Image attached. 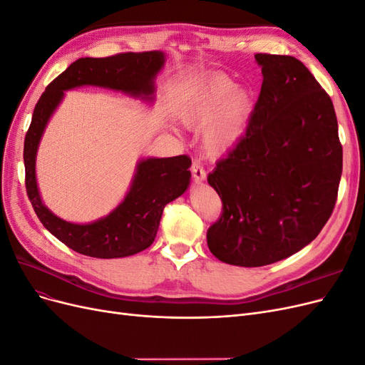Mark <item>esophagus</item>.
I'll return each mask as SVG.
<instances>
[{
	"label": "esophagus",
	"mask_w": 365,
	"mask_h": 365,
	"mask_svg": "<svg viewBox=\"0 0 365 365\" xmlns=\"http://www.w3.org/2000/svg\"><path fill=\"white\" fill-rule=\"evenodd\" d=\"M192 175L195 182H202L205 180V170L200 161H193L192 164Z\"/></svg>",
	"instance_id": "esophagus-1"
}]
</instances>
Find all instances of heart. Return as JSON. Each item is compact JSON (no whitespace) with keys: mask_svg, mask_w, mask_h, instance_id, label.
I'll use <instances>...</instances> for the list:
<instances>
[{"mask_svg":"<svg viewBox=\"0 0 365 365\" xmlns=\"http://www.w3.org/2000/svg\"><path fill=\"white\" fill-rule=\"evenodd\" d=\"M235 85L225 74L212 76L193 85L178 106L185 126L202 128L201 146L212 158L224 157L239 145L256 109V94Z\"/></svg>","mask_w":365,"mask_h":365,"instance_id":"1","label":"heart"}]
</instances>
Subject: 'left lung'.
<instances>
[{
	"label": "left lung",
	"instance_id": "1",
	"mask_svg": "<svg viewBox=\"0 0 365 365\" xmlns=\"http://www.w3.org/2000/svg\"><path fill=\"white\" fill-rule=\"evenodd\" d=\"M263 82L244 138L208 184L222 215L207 231L220 262L264 267L319 235L338 196L342 146L329 94L292 56L257 53Z\"/></svg>",
	"mask_w": 365,
	"mask_h": 365
}]
</instances>
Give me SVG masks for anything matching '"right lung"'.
I'll list each match as a JSON object with an SVG mask.
<instances>
[{
  "label": "right lung",
  "mask_w": 365,
  "mask_h": 365,
  "mask_svg": "<svg viewBox=\"0 0 365 365\" xmlns=\"http://www.w3.org/2000/svg\"><path fill=\"white\" fill-rule=\"evenodd\" d=\"M164 61L163 51L77 59L46 88L33 111L24 140L29 200L42 225L62 244L83 256L117 259L149 248L157 236L165 204L181 196L190 184L192 160L187 155L141 160L128 195L115 210L91 224H71L53 215L39 196L35 165L43 129L63 98V91L82 85L111 88L152 101L153 79Z\"/></svg>",
  "instance_id": "add662e5"
}]
</instances>
